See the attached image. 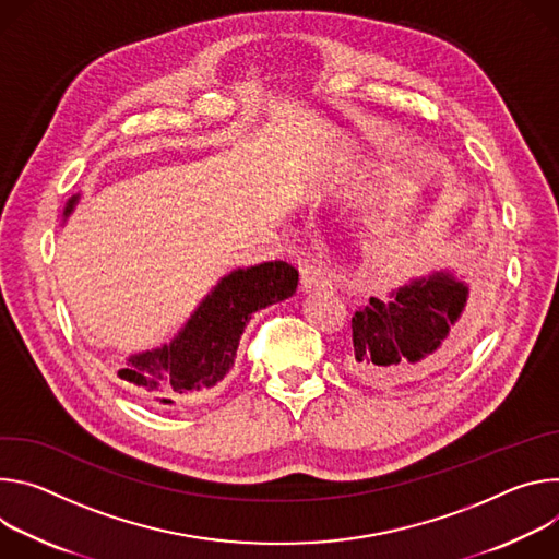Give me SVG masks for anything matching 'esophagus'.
<instances>
[{"mask_svg": "<svg viewBox=\"0 0 559 559\" xmlns=\"http://www.w3.org/2000/svg\"><path fill=\"white\" fill-rule=\"evenodd\" d=\"M329 277L326 273L316 266V264H301L299 266V288L301 290H316V288H324L329 286Z\"/></svg>", "mask_w": 559, "mask_h": 559, "instance_id": "obj_1", "label": "esophagus"}]
</instances>
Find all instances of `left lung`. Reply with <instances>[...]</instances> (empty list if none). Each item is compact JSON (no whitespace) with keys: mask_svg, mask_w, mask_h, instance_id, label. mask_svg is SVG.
<instances>
[{"mask_svg":"<svg viewBox=\"0 0 559 559\" xmlns=\"http://www.w3.org/2000/svg\"><path fill=\"white\" fill-rule=\"evenodd\" d=\"M468 286L449 271L370 297L357 308L346 366L361 382L391 389L430 378L455 353L466 331Z\"/></svg>","mask_w":559,"mask_h":559,"instance_id":"8db88e82","label":"left lung"}]
</instances>
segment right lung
<instances>
[{"label": "right lung", "instance_id": "right-lung-1", "mask_svg": "<svg viewBox=\"0 0 559 559\" xmlns=\"http://www.w3.org/2000/svg\"><path fill=\"white\" fill-rule=\"evenodd\" d=\"M78 200L80 195L69 200L64 217ZM297 280V269L277 260L228 273L170 344L131 355L117 378L153 408H175L206 397L233 368L239 337L253 313L290 297Z\"/></svg>", "mask_w": 559, "mask_h": 559}]
</instances>
